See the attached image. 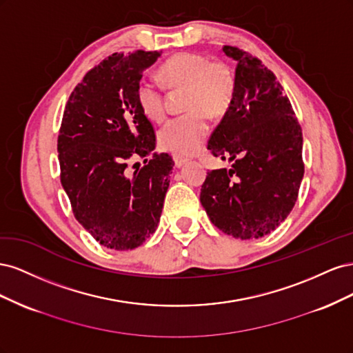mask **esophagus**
<instances>
[{
    "instance_id": "esophagus-1",
    "label": "esophagus",
    "mask_w": 353,
    "mask_h": 353,
    "mask_svg": "<svg viewBox=\"0 0 353 353\" xmlns=\"http://www.w3.org/2000/svg\"><path fill=\"white\" fill-rule=\"evenodd\" d=\"M174 162H175V166H176V168H183V166L188 162V160H187V159H184V157L175 156V157H174Z\"/></svg>"
}]
</instances>
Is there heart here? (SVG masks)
Wrapping results in <instances>:
<instances>
[{"label": "heart", "mask_w": 353, "mask_h": 353, "mask_svg": "<svg viewBox=\"0 0 353 353\" xmlns=\"http://www.w3.org/2000/svg\"><path fill=\"white\" fill-rule=\"evenodd\" d=\"M157 73L169 88L187 90L184 108L188 110L160 128L159 143L175 156H193L209 132L205 113L219 117L228 110L236 91L234 77L222 63H213L210 57L191 51L169 57ZM135 100L148 119L160 121L163 117V92L153 81L144 78L137 83Z\"/></svg>", "instance_id": "b5f03b06"}]
</instances>
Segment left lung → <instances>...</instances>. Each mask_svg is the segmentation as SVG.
Returning <instances> with one entry per match:
<instances>
[{
	"mask_svg": "<svg viewBox=\"0 0 353 353\" xmlns=\"http://www.w3.org/2000/svg\"><path fill=\"white\" fill-rule=\"evenodd\" d=\"M236 91L208 150L230 169L208 172L200 201L212 223L236 239L268 236L292 212L305 166L302 130L275 74L237 47Z\"/></svg>",
	"mask_w": 353,
	"mask_h": 353,
	"instance_id": "obj_1",
	"label": "left lung"
}]
</instances>
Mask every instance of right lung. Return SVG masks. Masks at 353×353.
I'll list each match as a JSON object with an SVG mask.
<instances>
[{
	"label": "right lung",
	"instance_id": "obj_1",
	"mask_svg": "<svg viewBox=\"0 0 353 353\" xmlns=\"http://www.w3.org/2000/svg\"><path fill=\"white\" fill-rule=\"evenodd\" d=\"M160 56L162 51L114 52L85 74L63 113L61 185L74 218L112 250H132L156 231L174 169L165 153L145 159L134 172L128 169L132 156L154 150L153 125L138 108L135 88Z\"/></svg>",
	"mask_w": 353,
	"mask_h": 353
}]
</instances>
